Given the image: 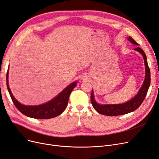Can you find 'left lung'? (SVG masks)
Listing matches in <instances>:
<instances>
[{
    "label": "left lung",
    "instance_id": "obj_1",
    "mask_svg": "<svg viewBox=\"0 0 159 159\" xmlns=\"http://www.w3.org/2000/svg\"><path fill=\"white\" fill-rule=\"evenodd\" d=\"M128 40L131 41L133 44L139 45V44L136 42L131 37H129ZM134 50L139 52L142 55L143 59H144V63L146 66V77L143 84L139 91L138 94L134 96L132 100H129L125 103L122 104H111V105H100L96 102L94 98L93 92L92 90L91 96H90V101L94 109L100 114L105 115V116H118L127 114L131 112L135 111L140 105L142 103L143 101L144 100L145 98L147 95V93L150 85L151 82V75H150V69L149 68L147 57L146 54L142 49L139 47H137L134 48Z\"/></svg>",
    "mask_w": 159,
    "mask_h": 159
}]
</instances>
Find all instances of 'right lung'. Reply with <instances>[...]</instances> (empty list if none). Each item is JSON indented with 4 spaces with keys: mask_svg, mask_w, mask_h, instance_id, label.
Here are the masks:
<instances>
[{
    "mask_svg": "<svg viewBox=\"0 0 159 159\" xmlns=\"http://www.w3.org/2000/svg\"><path fill=\"white\" fill-rule=\"evenodd\" d=\"M8 70L9 67L6 74V85L15 106L23 115L36 119H49L61 115L66 109L70 94L77 84L76 81L73 82L54 99L46 103L40 105H35V106L24 105L20 104V103L14 98L11 92L8 85V80H7L8 79Z\"/></svg>",
    "mask_w": 159,
    "mask_h": 159,
    "instance_id": "add662e5",
    "label": "right lung"
}]
</instances>
